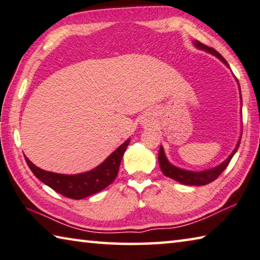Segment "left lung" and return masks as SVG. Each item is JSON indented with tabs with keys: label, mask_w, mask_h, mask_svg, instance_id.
Listing matches in <instances>:
<instances>
[{
	"label": "left lung",
	"mask_w": 260,
	"mask_h": 260,
	"mask_svg": "<svg viewBox=\"0 0 260 260\" xmlns=\"http://www.w3.org/2000/svg\"><path fill=\"white\" fill-rule=\"evenodd\" d=\"M192 44L197 49L204 50V52L213 55V56H215L216 58H219L224 66L231 69V67H229L228 62L222 57V55H220L215 49L211 48V47H207L205 45H203L202 42H199L198 40L192 41ZM235 79H236V77H235ZM236 82H237V85H238V90H240L241 113H242L241 87H240V84H238L237 79H236ZM241 138H242V133L240 135V138H238V140H237V144H236L235 148H234L233 152L228 155V158L226 160H223L222 162L219 164L218 166H215V167L204 169V170H197V172H194V170H188V169L177 167V166H174L167 159V155H166L162 145H160V150H159V156H158L159 166H160L161 170H162L165 176L172 178V180H175L176 182H180V183H182V184H184V185H196V186L206 185V184H208V183L213 182L215 178H218L219 175H221V173H222L223 170L227 168V166L229 165V162H231L232 158L234 155H235L236 151L238 150V146H240V143H241Z\"/></svg>",
	"instance_id": "8db88e82"
}]
</instances>
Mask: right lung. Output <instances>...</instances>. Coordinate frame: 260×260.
Segmentation results:
<instances>
[{"instance_id":"1","label":"right lung","mask_w":260,"mask_h":260,"mask_svg":"<svg viewBox=\"0 0 260 260\" xmlns=\"http://www.w3.org/2000/svg\"><path fill=\"white\" fill-rule=\"evenodd\" d=\"M130 143V138L126 139L122 145L118 146L112 154H109L102 162L88 172L67 175L47 172V170L37 167L26 156V164L32 170L34 176L48 185L57 193L72 199H83L88 196L98 193L99 191L112 184L117 176L123 154Z\"/></svg>"}]
</instances>
